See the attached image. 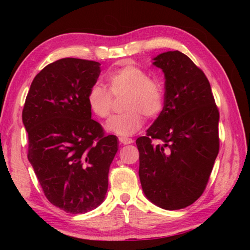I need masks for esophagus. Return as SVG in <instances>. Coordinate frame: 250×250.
Listing matches in <instances>:
<instances>
[{"mask_svg":"<svg viewBox=\"0 0 250 250\" xmlns=\"http://www.w3.org/2000/svg\"><path fill=\"white\" fill-rule=\"evenodd\" d=\"M119 141H120V143L121 145H131V143L133 142V140L132 139H130V138H119Z\"/></svg>","mask_w":250,"mask_h":250,"instance_id":"obj_1","label":"esophagus"}]
</instances>
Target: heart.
<instances>
[{"label": "heart", "mask_w": 250, "mask_h": 250, "mask_svg": "<svg viewBox=\"0 0 250 250\" xmlns=\"http://www.w3.org/2000/svg\"><path fill=\"white\" fill-rule=\"evenodd\" d=\"M109 90L99 83L90 87L87 104L90 111L100 119H107L112 110V96L125 95L122 108L125 111L112 117L105 128L120 137H129L141 129L143 115L155 118L163 109V88L150 78L145 69L131 62L122 64L105 76Z\"/></svg>", "instance_id": "obj_1"}]
</instances>
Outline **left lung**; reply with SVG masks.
<instances>
[{
  "label": "left lung",
  "instance_id": "1",
  "mask_svg": "<svg viewBox=\"0 0 250 250\" xmlns=\"http://www.w3.org/2000/svg\"><path fill=\"white\" fill-rule=\"evenodd\" d=\"M153 61L166 77L164 107L146 137L135 141L139 176L147 200L181 209L193 204L208 182L219 150V112L208 79L186 55L174 50Z\"/></svg>",
  "mask_w": 250,
  "mask_h": 250
}]
</instances>
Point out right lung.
I'll return each instance as SVG.
<instances>
[{
    "label": "right lung",
    "instance_id": "right-lung-1",
    "mask_svg": "<svg viewBox=\"0 0 250 250\" xmlns=\"http://www.w3.org/2000/svg\"><path fill=\"white\" fill-rule=\"evenodd\" d=\"M100 71L98 62L86 59L52 62L34 78L22 112L27 158L45 196L71 214L104 202L118 151V138L104 134L87 104Z\"/></svg>",
    "mask_w": 250,
    "mask_h": 250
}]
</instances>
